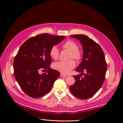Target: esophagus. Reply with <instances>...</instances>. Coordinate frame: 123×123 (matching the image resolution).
Returning <instances> with one entry per match:
<instances>
[{
    "instance_id": "esophagus-1",
    "label": "esophagus",
    "mask_w": 123,
    "mask_h": 123,
    "mask_svg": "<svg viewBox=\"0 0 123 123\" xmlns=\"http://www.w3.org/2000/svg\"><path fill=\"white\" fill-rule=\"evenodd\" d=\"M67 76V75L66 74H64L63 73H61L60 74V76L61 77H66Z\"/></svg>"
}]
</instances>
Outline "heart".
Segmentation results:
<instances>
[{
    "mask_svg": "<svg viewBox=\"0 0 123 123\" xmlns=\"http://www.w3.org/2000/svg\"><path fill=\"white\" fill-rule=\"evenodd\" d=\"M62 48L70 51L69 59H73L79 61L81 58V53L78 49V47L75 43L72 41H67L62 44ZM50 56L54 60H57L59 56V50L55 45L52 47L49 51ZM76 63L73 60L68 61H59L54 63L53 67L54 69L62 73H68L70 70L75 67Z\"/></svg>",
    "mask_w": 123,
    "mask_h": 123,
    "instance_id": "b5f03b06",
    "label": "heart"
}]
</instances>
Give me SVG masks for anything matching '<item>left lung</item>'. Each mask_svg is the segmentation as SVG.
<instances>
[{
  "label": "left lung",
  "mask_w": 123,
  "mask_h": 123,
  "mask_svg": "<svg viewBox=\"0 0 123 123\" xmlns=\"http://www.w3.org/2000/svg\"><path fill=\"white\" fill-rule=\"evenodd\" d=\"M70 37L80 41L84 51L82 61L75 70L81 73L73 76L75 82L69 89L78 98L88 99L99 91L105 80L107 70L105 55L100 46L86 35H73ZM84 70L87 73L81 77Z\"/></svg>",
  "instance_id": "8db88e82"
}]
</instances>
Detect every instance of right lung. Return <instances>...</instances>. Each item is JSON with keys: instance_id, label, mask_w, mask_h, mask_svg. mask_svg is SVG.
Listing matches in <instances>:
<instances>
[{"instance_id": "obj_1", "label": "right lung", "mask_w": 123, "mask_h": 123, "mask_svg": "<svg viewBox=\"0 0 123 123\" xmlns=\"http://www.w3.org/2000/svg\"><path fill=\"white\" fill-rule=\"evenodd\" d=\"M65 38L64 36L42 34L31 37L22 45L13 62L14 75L20 88L29 96L38 98L51 90L60 76L57 70L50 68L51 48ZM41 70L47 73L41 74Z\"/></svg>"}]
</instances>
